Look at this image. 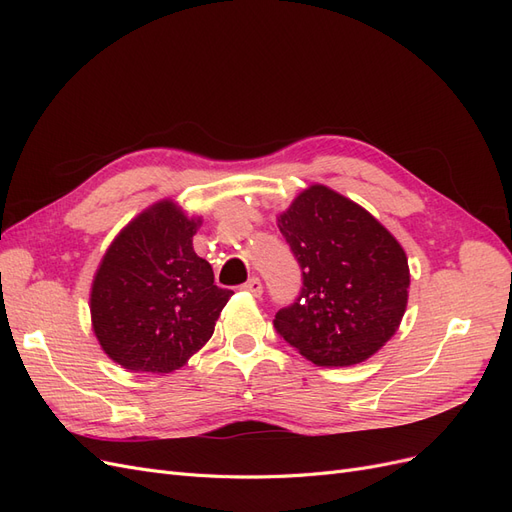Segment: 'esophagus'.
<instances>
[{"instance_id":"obj_1","label":"esophagus","mask_w":512,"mask_h":512,"mask_svg":"<svg viewBox=\"0 0 512 512\" xmlns=\"http://www.w3.org/2000/svg\"><path fill=\"white\" fill-rule=\"evenodd\" d=\"M241 288H243L245 292L254 294V297H260V294H262V284H260L258 277H250V280H247Z\"/></svg>"}]
</instances>
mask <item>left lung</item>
Masks as SVG:
<instances>
[{
    "label": "left lung",
    "instance_id": "8db88e82",
    "mask_svg": "<svg viewBox=\"0 0 512 512\" xmlns=\"http://www.w3.org/2000/svg\"><path fill=\"white\" fill-rule=\"evenodd\" d=\"M301 267V292L273 327L305 359L348 367L395 335L408 303L406 252L374 215L324 185L277 220Z\"/></svg>",
    "mask_w": 512,
    "mask_h": 512
}]
</instances>
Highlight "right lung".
I'll return each instance as SVG.
<instances>
[{
	"mask_svg": "<svg viewBox=\"0 0 512 512\" xmlns=\"http://www.w3.org/2000/svg\"><path fill=\"white\" fill-rule=\"evenodd\" d=\"M190 220L170 200L153 205L108 247L91 286L102 350L130 371L168 374L203 348L232 290L196 256Z\"/></svg>",
	"mask_w": 512,
	"mask_h": 512,
	"instance_id": "right-lung-1",
	"label": "right lung"
}]
</instances>
